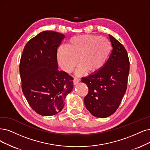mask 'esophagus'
I'll return each mask as SVG.
<instances>
[{
  "instance_id": "obj_1",
  "label": "esophagus",
  "mask_w": 150,
  "mask_h": 150,
  "mask_svg": "<svg viewBox=\"0 0 150 150\" xmlns=\"http://www.w3.org/2000/svg\"><path fill=\"white\" fill-rule=\"evenodd\" d=\"M73 81H74V84L76 85V84H77L79 82V80L77 79V78H74Z\"/></svg>"
}]
</instances>
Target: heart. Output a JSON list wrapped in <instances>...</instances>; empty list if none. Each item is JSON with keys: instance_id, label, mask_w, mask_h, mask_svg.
Segmentation results:
<instances>
[{"instance_id": "heart-1", "label": "heart", "mask_w": 150, "mask_h": 150, "mask_svg": "<svg viewBox=\"0 0 150 150\" xmlns=\"http://www.w3.org/2000/svg\"><path fill=\"white\" fill-rule=\"evenodd\" d=\"M112 51V44L108 38L93 35L72 37L57 51L58 62L62 69L70 73L77 63L80 65L77 74L85 71L95 73L102 69Z\"/></svg>"}]
</instances>
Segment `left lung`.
<instances>
[{
	"instance_id": "left-lung-1",
	"label": "left lung",
	"mask_w": 150,
	"mask_h": 150,
	"mask_svg": "<svg viewBox=\"0 0 150 150\" xmlns=\"http://www.w3.org/2000/svg\"><path fill=\"white\" fill-rule=\"evenodd\" d=\"M109 36L112 50L106 63L81 80L88 88L84 98L85 106L93 115L100 118L109 117L118 109L127 90L130 70L126 49L112 36Z\"/></svg>"
}]
</instances>
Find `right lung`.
I'll list each match as a JSON object with an SVG mask.
<instances>
[{"label": "right lung", "mask_w": 150, "mask_h": 150, "mask_svg": "<svg viewBox=\"0 0 150 150\" xmlns=\"http://www.w3.org/2000/svg\"><path fill=\"white\" fill-rule=\"evenodd\" d=\"M64 38L42 31L27 42L20 59L22 91L31 108L43 116L59 112L73 88V77L57 69V49Z\"/></svg>", "instance_id": "obj_1"}]
</instances>
